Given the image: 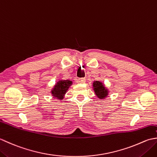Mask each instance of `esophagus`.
Here are the masks:
<instances>
[{
  "instance_id": "esophagus-1",
  "label": "esophagus",
  "mask_w": 157,
  "mask_h": 157,
  "mask_svg": "<svg viewBox=\"0 0 157 157\" xmlns=\"http://www.w3.org/2000/svg\"><path fill=\"white\" fill-rule=\"evenodd\" d=\"M78 82L79 83H81V84H84V83L86 82V79L84 78H79L78 79Z\"/></svg>"
}]
</instances>
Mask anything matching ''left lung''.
<instances>
[{"mask_svg":"<svg viewBox=\"0 0 157 157\" xmlns=\"http://www.w3.org/2000/svg\"><path fill=\"white\" fill-rule=\"evenodd\" d=\"M92 89L96 96L101 100L106 99L109 94V89L101 81H94L93 82Z\"/></svg>","mask_w":157,"mask_h":157,"instance_id":"left-lung-1","label":"left lung"}]
</instances>
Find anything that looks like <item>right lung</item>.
Returning a JSON list of instances; mask_svg holds the SVG:
<instances>
[{
    "label": "right lung",
    "instance_id": "right-lung-1",
    "mask_svg": "<svg viewBox=\"0 0 157 157\" xmlns=\"http://www.w3.org/2000/svg\"><path fill=\"white\" fill-rule=\"evenodd\" d=\"M72 84L73 82L70 79H59L51 89V94L52 96L58 101H62Z\"/></svg>",
    "mask_w": 157,
    "mask_h": 157
}]
</instances>
